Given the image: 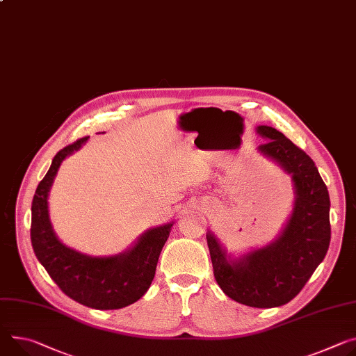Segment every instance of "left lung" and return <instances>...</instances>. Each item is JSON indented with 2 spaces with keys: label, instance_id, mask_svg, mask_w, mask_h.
Wrapping results in <instances>:
<instances>
[{
  "label": "left lung",
  "instance_id": "obj_1",
  "mask_svg": "<svg viewBox=\"0 0 356 356\" xmlns=\"http://www.w3.org/2000/svg\"><path fill=\"white\" fill-rule=\"evenodd\" d=\"M264 142L261 153L291 176L294 206L284 229L270 244L240 257L227 252L207 232L214 278L232 300L254 307L274 308L298 296L325 258L331 241L330 195L312 159L271 126H257Z\"/></svg>",
  "mask_w": 356,
  "mask_h": 356
}]
</instances>
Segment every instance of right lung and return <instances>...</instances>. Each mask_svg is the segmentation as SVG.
<instances>
[{
  "label": "right lung",
  "mask_w": 356,
  "mask_h": 356,
  "mask_svg": "<svg viewBox=\"0 0 356 356\" xmlns=\"http://www.w3.org/2000/svg\"><path fill=\"white\" fill-rule=\"evenodd\" d=\"M88 138L60 149L32 199L31 243L38 261L55 284L74 301L95 309H119L140 300L149 289L159 255L173 221L146 230L132 247L116 255L93 257L63 244L49 218L48 196L63 160L79 150Z\"/></svg>",
  "instance_id": "add662e5"
}]
</instances>
